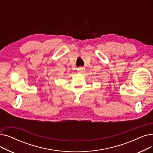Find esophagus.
Returning a JSON list of instances; mask_svg holds the SVG:
<instances>
[{"instance_id":"34e87169","label":"esophagus","mask_w":153,"mask_h":153,"mask_svg":"<svg viewBox=\"0 0 153 153\" xmlns=\"http://www.w3.org/2000/svg\"><path fill=\"white\" fill-rule=\"evenodd\" d=\"M77 71H79V73H82V72L84 71V68H79L77 69Z\"/></svg>"}]
</instances>
